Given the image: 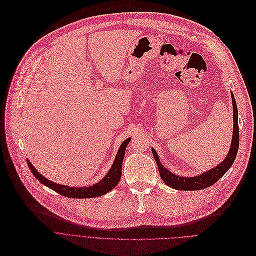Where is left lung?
Here are the masks:
<instances>
[{"mask_svg": "<svg viewBox=\"0 0 256 256\" xmlns=\"http://www.w3.org/2000/svg\"><path fill=\"white\" fill-rule=\"evenodd\" d=\"M231 98H232L233 122H234L232 142H231L230 150L228 152L226 158L216 168H211L210 170L202 172L200 176H190V178L178 176L170 172L164 166V164H162L160 158L158 156V152L153 148H151L152 154L154 156V160L156 162V164L160 170V178L168 186L176 190H196L206 188L211 186L215 182H217L232 166L239 148V127H238V110H237L236 100L233 92H231Z\"/></svg>", "mask_w": 256, "mask_h": 256, "instance_id": "8db88e82", "label": "left lung"}]
</instances>
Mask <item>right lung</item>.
I'll return each instance as SVG.
<instances>
[{"instance_id": "1", "label": "right lung", "mask_w": 256, "mask_h": 256, "mask_svg": "<svg viewBox=\"0 0 256 256\" xmlns=\"http://www.w3.org/2000/svg\"><path fill=\"white\" fill-rule=\"evenodd\" d=\"M131 138H127L120 146L118 153L116 156V158L113 162L112 168H110L109 172L106 174V176L100 180L98 182L88 186H82V188H74V186H68L64 184H56L54 182H51L44 178L40 172H37V170L34 168V166L31 164V162L27 160L28 166L33 174V176L44 186H48L49 188L56 190V192L60 194L62 196L72 198H96L102 194H105L106 192L113 190L119 182L122 174V162L125 156V150L130 142Z\"/></svg>"}]
</instances>
